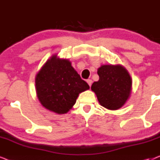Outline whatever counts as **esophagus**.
I'll use <instances>...</instances> for the list:
<instances>
[{"label":"esophagus","instance_id":"34e87169","mask_svg":"<svg viewBox=\"0 0 160 160\" xmlns=\"http://www.w3.org/2000/svg\"><path fill=\"white\" fill-rule=\"evenodd\" d=\"M87 84L89 85V87H91L92 83V81L91 79H88V80H87Z\"/></svg>","mask_w":160,"mask_h":160}]
</instances>
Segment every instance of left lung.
Wrapping results in <instances>:
<instances>
[{
  "instance_id": "1",
  "label": "left lung",
  "mask_w": 160,
  "mask_h": 160,
  "mask_svg": "<svg viewBox=\"0 0 160 160\" xmlns=\"http://www.w3.org/2000/svg\"><path fill=\"white\" fill-rule=\"evenodd\" d=\"M99 80L91 89L97 95L102 106L118 110L125 104L132 91V79L128 71L121 65H103L98 69Z\"/></svg>"
}]
</instances>
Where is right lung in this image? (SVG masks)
Wrapping results in <instances>:
<instances>
[{"label":"right lung","instance_id":"add662e5","mask_svg":"<svg viewBox=\"0 0 160 160\" xmlns=\"http://www.w3.org/2000/svg\"><path fill=\"white\" fill-rule=\"evenodd\" d=\"M36 94L48 110L64 114L76 103L78 95L89 89L67 59L52 56L36 76Z\"/></svg>","mask_w":160,"mask_h":160}]
</instances>
